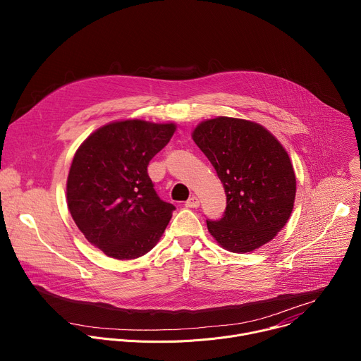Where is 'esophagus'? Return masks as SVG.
<instances>
[{
  "label": "esophagus",
  "mask_w": 361,
  "mask_h": 361,
  "mask_svg": "<svg viewBox=\"0 0 361 361\" xmlns=\"http://www.w3.org/2000/svg\"><path fill=\"white\" fill-rule=\"evenodd\" d=\"M198 205H200V200H198L195 195L190 197V198L185 201V207H188V209H195V207H198Z\"/></svg>",
  "instance_id": "esophagus-1"
}]
</instances>
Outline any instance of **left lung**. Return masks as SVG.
Wrapping results in <instances>:
<instances>
[{"instance_id":"obj_1","label":"left lung","mask_w":361,"mask_h":361,"mask_svg":"<svg viewBox=\"0 0 361 361\" xmlns=\"http://www.w3.org/2000/svg\"><path fill=\"white\" fill-rule=\"evenodd\" d=\"M192 140L221 180L227 207L207 220L210 234L233 252H250L286 226L295 198V176L279 140L263 126L231 117L202 121Z\"/></svg>"}]
</instances>
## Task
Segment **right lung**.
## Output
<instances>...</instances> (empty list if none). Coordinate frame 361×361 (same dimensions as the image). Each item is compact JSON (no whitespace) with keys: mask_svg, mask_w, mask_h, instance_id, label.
Returning <instances> with one entry per match:
<instances>
[{"mask_svg":"<svg viewBox=\"0 0 361 361\" xmlns=\"http://www.w3.org/2000/svg\"><path fill=\"white\" fill-rule=\"evenodd\" d=\"M176 126L142 120L110 123L77 149L67 204L84 237L109 257L133 260L163 235L176 207L154 190L147 167Z\"/></svg>","mask_w":361,"mask_h":361,"instance_id":"1","label":"right lung"}]
</instances>
